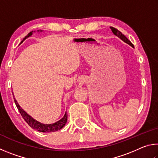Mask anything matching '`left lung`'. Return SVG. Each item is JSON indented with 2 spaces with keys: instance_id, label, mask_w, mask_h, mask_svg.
I'll list each match as a JSON object with an SVG mask.
<instances>
[{
  "instance_id": "left-lung-1",
  "label": "left lung",
  "mask_w": 158,
  "mask_h": 158,
  "mask_svg": "<svg viewBox=\"0 0 158 158\" xmlns=\"http://www.w3.org/2000/svg\"><path fill=\"white\" fill-rule=\"evenodd\" d=\"M110 28L111 29V31L113 32V33L114 34V35H116L117 36V37H118L121 40H123V41L124 42H125V43H127V44H129V45H130L131 47H133V48H135L134 47V45L132 44V42H131L129 40H128L126 37H125L123 34L121 32H120L118 30H117L116 28H114V27H110Z\"/></svg>"
}]
</instances>
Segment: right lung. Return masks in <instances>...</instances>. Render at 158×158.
<instances>
[{"label":"right lung","instance_id":"right-lung-1","mask_svg":"<svg viewBox=\"0 0 158 158\" xmlns=\"http://www.w3.org/2000/svg\"><path fill=\"white\" fill-rule=\"evenodd\" d=\"M37 32H42V31L40 30V31H37ZM33 31L30 32V33H29L23 39V40L21 42V44L26 39H27L28 37H31L32 35H33ZM13 95H14V94H13ZM14 100H15V105L17 106L19 111L20 112L21 116L23 117V118L25 120V121L29 125V126L31 127L33 129H35L37 131H39V132H56V131L60 130L61 128H63L66 124L67 120H68V114H67V112H65V115H64L62 118L59 120V121L54 123L43 124L36 121V120H35L33 117H31L30 115L26 113V112L21 107L20 105H19L17 100H16L15 98V96H14Z\"/></svg>","mask_w":158,"mask_h":158}]
</instances>
